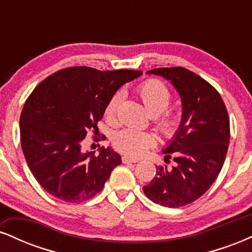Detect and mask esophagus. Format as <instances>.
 Here are the masks:
<instances>
[{"instance_id":"obj_1","label":"esophagus","mask_w":252,"mask_h":252,"mask_svg":"<svg viewBox=\"0 0 252 252\" xmlns=\"http://www.w3.org/2000/svg\"><path fill=\"white\" fill-rule=\"evenodd\" d=\"M137 158H130V156H123L122 158V162L123 163H136L137 162Z\"/></svg>"}]
</instances>
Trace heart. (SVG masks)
I'll return each mask as SVG.
<instances>
[{
  "instance_id": "heart-1",
  "label": "heart",
  "mask_w": 252,
  "mask_h": 252,
  "mask_svg": "<svg viewBox=\"0 0 252 252\" xmlns=\"http://www.w3.org/2000/svg\"><path fill=\"white\" fill-rule=\"evenodd\" d=\"M137 94L146 109L155 116V126L166 137L174 136L181 126V116L175 110L168 109L172 103L169 89L158 79H147L137 86ZM123 99V94L116 92L110 97L104 108V117L110 124L117 121V111ZM156 142L155 136L147 131L123 129L112 138L115 149L130 156H140L152 148Z\"/></svg>"
}]
</instances>
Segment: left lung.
<instances>
[{"label": "left lung", "instance_id": "8db88e82", "mask_svg": "<svg viewBox=\"0 0 252 252\" xmlns=\"http://www.w3.org/2000/svg\"><path fill=\"white\" fill-rule=\"evenodd\" d=\"M148 73L170 80L180 94L182 121L173 141L163 150L164 162L143 192L155 204L181 207L205 194L224 164L230 142V120L219 92L194 72L161 67Z\"/></svg>", "mask_w": 252, "mask_h": 252}]
</instances>
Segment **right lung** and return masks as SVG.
Returning a JSON list of instances; mask_svg holds the SVG:
<instances>
[{
	"mask_svg": "<svg viewBox=\"0 0 252 252\" xmlns=\"http://www.w3.org/2000/svg\"><path fill=\"white\" fill-rule=\"evenodd\" d=\"M141 73L74 66L51 74L33 90L20 117V137L28 167L46 192L78 204L103 189L121 156L104 147L99 155L84 154L83 140L89 131L98 135L97 123L110 97Z\"/></svg>",
	"mask_w": 252,
	"mask_h": 252,
	"instance_id": "1",
	"label": "right lung"
}]
</instances>
